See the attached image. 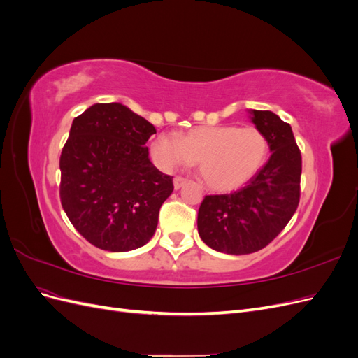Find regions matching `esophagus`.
Returning <instances> with one entry per match:
<instances>
[{
  "mask_svg": "<svg viewBox=\"0 0 358 358\" xmlns=\"http://www.w3.org/2000/svg\"><path fill=\"white\" fill-rule=\"evenodd\" d=\"M187 183V179L185 178H180V176H176L175 179H173V185H175V189H179L182 188L183 185Z\"/></svg>",
  "mask_w": 358,
  "mask_h": 358,
  "instance_id": "34e87169",
  "label": "esophagus"
}]
</instances>
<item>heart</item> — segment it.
<instances>
[{
    "mask_svg": "<svg viewBox=\"0 0 358 358\" xmlns=\"http://www.w3.org/2000/svg\"><path fill=\"white\" fill-rule=\"evenodd\" d=\"M150 152L155 164L166 171L199 161L206 185L215 191H233L262 170L268 142L257 127L210 125L192 128L182 138L161 133L150 145Z\"/></svg>",
    "mask_w": 358,
    "mask_h": 358,
    "instance_id": "heart-1",
    "label": "heart"
}]
</instances>
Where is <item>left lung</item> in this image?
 Returning a JSON list of instances; mask_svg holds the SVG:
<instances>
[{
  "instance_id": "left-lung-1",
  "label": "left lung",
  "mask_w": 358,
  "mask_h": 358,
  "mask_svg": "<svg viewBox=\"0 0 358 358\" xmlns=\"http://www.w3.org/2000/svg\"><path fill=\"white\" fill-rule=\"evenodd\" d=\"M267 137L270 158L246 187L206 196L197 227L201 241L224 254H252L285 229L300 200L301 155L289 124L270 110L249 109Z\"/></svg>"
}]
</instances>
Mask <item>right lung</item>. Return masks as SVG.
Returning a JSON list of instances; mask_svg holds the SVG:
<instances>
[{"label": "right lung", "mask_w": 358, "mask_h": 358, "mask_svg": "<svg viewBox=\"0 0 358 358\" xmlns=\"http://www.w3.org/2000/svg\"><path fill=\"white\" fill-rule=\"evenodd\" d=\"M155 127L121 103H96L73 119L59 158L64 212L86 241L127 252L154 236L173 180L149 159Z\"/></svg>", "instance_id": "1"}]
</instances>
